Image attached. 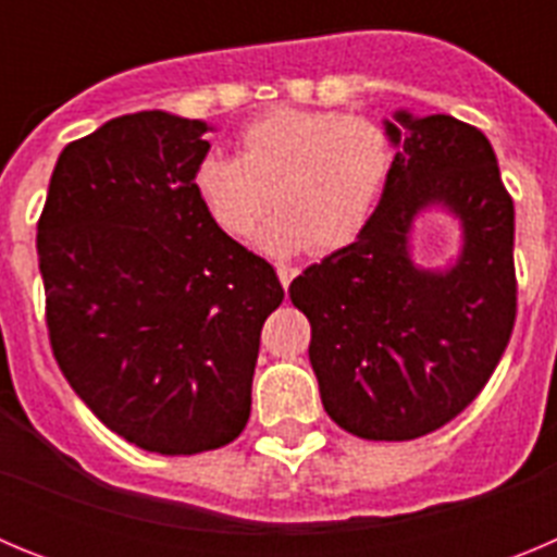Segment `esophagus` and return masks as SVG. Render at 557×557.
I'll return each instance as SVG.
<instances>
[{
  "label": "esophagus",
  "instance_id": "1",
  "mask_svg": "<svg viewBox=\"0 0 557 557\" xmlns=\"http://www.w3.org/2000/svg\"><path fill=\"white\" fill-rule=\"evenodd\" d=\"M275 273H278V282H282V287L287 289L289 282H293L295 275H298V268H293V264L278 262V264H275Z\"/></svg>",
  "mask_w": 557,
  "mask_h": 557
}]
</instances>
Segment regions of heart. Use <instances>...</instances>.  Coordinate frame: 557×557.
Segmentation results:
<instances>
[{
    "instance_id": "1",
    "label": "heart",
    "mask_w": 557,
    "mask_h": 557,
    "mask_svg": "<svg viewBox=\"0 0 557 557\" xmlns=\"http://www.w3.org/2000/svg\"><path fill=\"white\" fill-rule=\"evenodd\" d=\"M393 150L382 125L362 113L273 108L236 133V159L203 152L191 189L231 236L259 231V248L289 256L346 248L371 220L391 175Z\"/></svg>"
}]
</instances>
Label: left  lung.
I'll return each mask as SVG.
<instances>
[{
	"label": "left lung",
	"mask_w": 557,
	"mask_h": 557,
	"mask_svg": "<svg viewBox=\"0 0 557 557\" xmlns=\"http://www.w3.org/2000/svg\"><path fill=\"white\" fill-rule=\"evenodd\" d=\"M385 191L346 248L309 264L293 307L312 326L323 410L366 441H412L449 424L488 385L516 323L513 198L474 125L398 111ZM444 202L463 225L449 271L409 262V225Z\"/></svg>",
	"instance_id": "8db88e82"
}]
</instances>
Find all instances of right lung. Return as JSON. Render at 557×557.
<instances>
[{"label":"right lung","mask_w":557,"mask_h":557,"mask_svg":"<svg viewBox=\"0 0 557 557\" xmlns=\"http://www.w3.org/2000/svg\"><path fill=\"white\" fill-rule=\"evenodd\" d=\"M206 122L125 113L63 147L38 218L49 346L72 391L127 444L200 455L250 418L273 264L191 189Z\"/></svg>","instance_id":"obj_1"}]
</instances>
